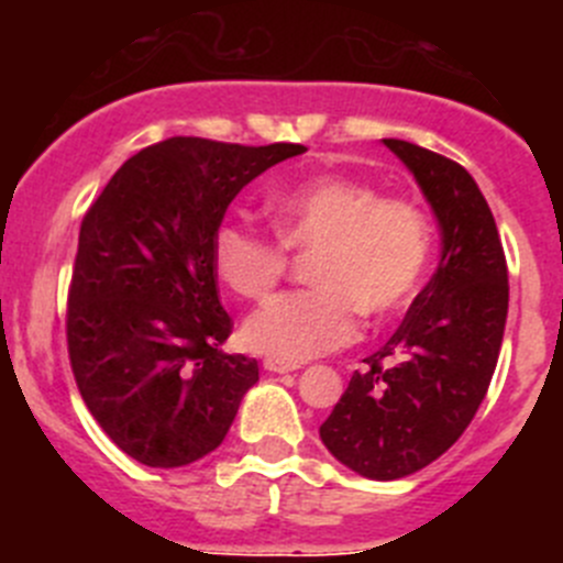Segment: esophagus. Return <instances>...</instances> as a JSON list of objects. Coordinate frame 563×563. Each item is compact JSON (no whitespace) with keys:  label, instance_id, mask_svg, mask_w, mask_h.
Listing matches in <instances>:
<instances>
[{"label":"esophagus","instance_id":"34e87169","mask_svg":"<svg viewBox=\"0 0 563 563\" xmlns=\"http://www.w3.org/2000/svg\"><path fill=\"white\" fill-rule=\"evenodd\" d=\"M265 369L276 372V375H284V372L298 369V364H292V361H282V358H265Z\"/></svg>","mask_w":563,"mask_h":563}]
</instances>
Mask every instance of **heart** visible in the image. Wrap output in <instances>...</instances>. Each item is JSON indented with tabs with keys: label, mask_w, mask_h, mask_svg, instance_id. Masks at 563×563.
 Returning <instances> with one entry per match:
<instances>
[{
	"label": "heart",
	"mask_w": 563,
	"mask_h": 563,
	"mask_svg": "<svg viewBox=\"0 0 563 563\" xmlns=\"http://www.w3.org/2000/svg\"><path fill=\"white\" fill-rule=\"evenodd\" d=\"M276 238L238 221L213 232L210 263L232 295L263 300L289 268V252H314L311 289L268 300L243 325L249 347L274 358L303 361L353 342L361 311L391 317L419 292L432 257L424 210L383 197L369 180L314 175L268 194Z\"/></svg>",
	"instance_id": "heart-1"
}]
</instances>
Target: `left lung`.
<instances>
[{"label":"left lung","mask_w":563,"mask_h":563,"mask_svg":"<svg viewBox=\"0 0 563 563\" xmlns=\"http://www.w3.org/2000/svg\"><path fill=\"white\" fill-rule=\"evenodd\" d=\"M383 142L435 210L441 265L394 336L350 377L320 438L350 471L391 482L430 465L468 430L498 364L509 271L487 199L468 172L413 142Z\"/></svg>","instance_id":"1"}]
</instances>
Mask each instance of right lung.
Segmentation results:
<instances>
[{
  "label": "right lung",
  "instance_id": "add662e5",
  "mask_svg": "<svg viewBox=\"0 0 563 563\" xmlns=\"http://www.w3.org/2000/svg\"><path fill=\"white\" fill-rule=\"evenodd\" d=\"M303 144L172 136L114 172L81 219L68 287V355L100 430L136 463L180 468L213 452L260 380L221 353L232 317L210 263L243 186Z\"/></svg>",
  "mask_w": 563,
  "mask_h": 563
}]
</instances>
